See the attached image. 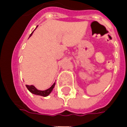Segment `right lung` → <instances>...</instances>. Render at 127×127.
<instances>
[{
    "label": "right lung",
    "mask_w": 127,
    "mask_h": 127,
    "mask_svg": "<svg viewBox=\"0 0 127 127\" xmlns=\"http://www.w3.org/2000/svg\"><path fill=\"white\" fill-rule=\"evenodd\" d=\"M37 28V26L36 27V28ZM33 32H34V31H33ZM33 32L31 33L30 37H31L32 35ZM55 86V83H54L49 88L47 89V90H37V89L34 86H33V85H31V86L26 85V88H28V90L31 93H32V94H33L46 97V96H47V95H49L51 94V92L52 91H53V90Z\"/></svg>",
    "instance_id": "1"
}]
</instances>
